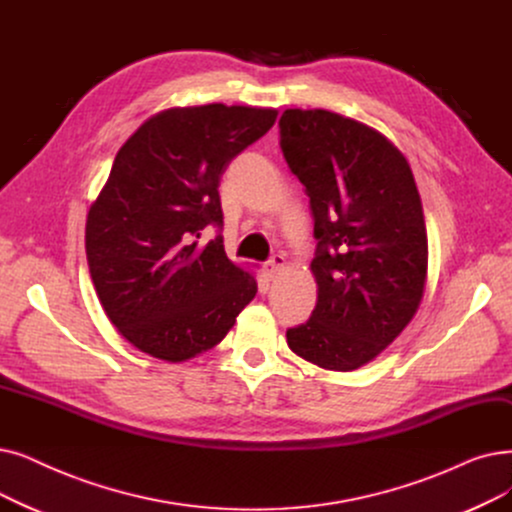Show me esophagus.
Returning <instances> with one entry per match:
<instances>
[{
    "label": "esophagus",
    "mask_w": 512,
    "mask_h": 512,
    "mask_svg": "<svg viewBox=\"0 0 512 512\" xmlns=\"http://www.w3.org/2000/svg\"><path fill=\"white\" fill-rule=\"evenodd\" d=\"M284 265H286V257L282 253H276L274 257L265 261V272H268L270 278H274L284 268Z\"/></svg>",
    "instance_id": "obj_1"
}]
</instances>
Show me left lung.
<instances>
[{"label":"left lung","instance_id":"1","mask_svg":"<svg viewBox=\"0 0 512 512\" xmlns=\"http://www.w3.org/2000/svg\"><path fill=\"white\" fill-rule=\"evenodd\" d=\"M278 125L318 240L316 309L286 330V343L311 364L349 372L393 343L425 291L429 244L414 175L379 131L330 110L288 108Z\"/></svg>","mask_w":512,"mask_h":512}]
</instances>
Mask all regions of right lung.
<instances>
[{
  "label": "right lung",
  "instance_id": "obj_1",
  "mask_svg": "<svg viewBox=\"0 0 512 512\" xmlns=\"http://www.w3.org/2000/svg\"><path fill=\"white\" fill-rule=\"evenodd\" d=\"M276 117L253 106L169 108L117 152L87 213L85 253L108 320L140 351L190 360L224 339L253 301L255 278L224 251L217 188ZM207 225L218 236L201 245Z\"/></svg>",
  "mask_w": 512,
  "mask_h": 512
}]
</instances>
